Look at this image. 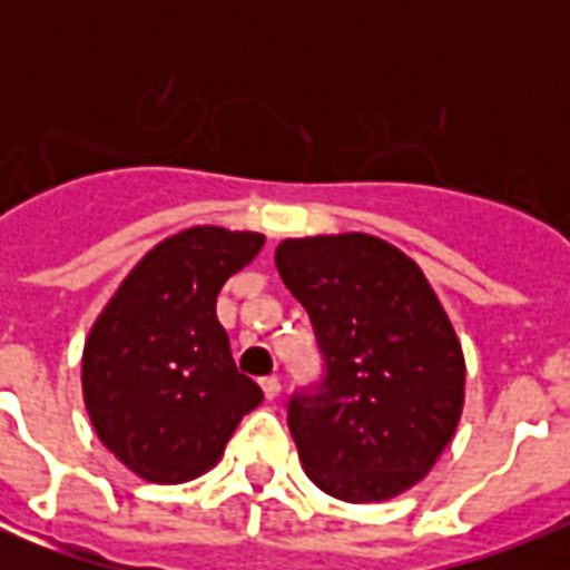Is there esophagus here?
<instances>
[{
	"mask_svg": "<svg viewBox=\"0 0 570 570\" xmlns=\"http://www.w3.org/2000/svg\"><path fill=\"white\" fill-rule=\"evenodd\" d=\"M259 384H263V393H266L268 402H275V399L281 396V379H275V375H268V379H263Z\"/></svg>",
	"mask_w": 570,
	"mask_h": 570,
	"instance_id": "obj_1",
	"label": "esophagus"
}]
</instances>
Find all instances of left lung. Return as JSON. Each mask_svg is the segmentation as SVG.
<instances>
[{
  "label": "left lung",
  "instance_id": "8db88e82",
  "mask_svg": "<svg viewBox=\"0 0 570 570\" xmlns=\"http://www.w3.org/2000/svg\"><path fill=\"white\" fill-rule=\"evenodd\" d=\"M275 266L325 357L286 416L311 482L346 503L414 488L464 407V352L423 268L370 233L284 239Z\"/></svg>",
  "mask_w": 570,
  "mask_h": 570
}]
</instances>
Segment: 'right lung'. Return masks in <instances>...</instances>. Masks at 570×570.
Masks as SVG:
<instances>
[{
  "label": "right lung",
  "instance_id": "right-lung-1",
  "mask_svg": "<svg viewBox=\"0 0 570 570\" xmlns=\"http://www.w3.org/2000/svg\"><path fill=\"white\" fill-rule=\"evenodd\" d=\"M266 236L197 224L138 259L102 307L82 352V396L115 459L156 485H180L218 464L263 390L233 364L215 316L227 277Z\"/></svg>",
  "mask_w": 570,
  "mask_h": 570
}]
</instances>
